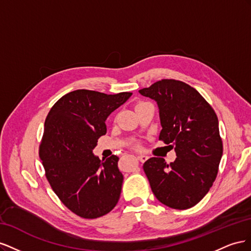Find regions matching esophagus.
Listing matches in <instances>:
<instances>
[{
  "mask_svg": "<svg viewBox=\"0 0 251 251\" xmlns=\"http://www.w3.org/2000/svg\"><path fill=\"white\" fill-rule=\"evenodd\" d=\"M138 159H139V160H140L141 162H144V161L148 160L149 157H148L147 155H139V156H138Z\"/></svg>",
  "mask_w": 251,
  "mask_h": 251,
  "instance_id": "esophagus-1",
  "label": "esophagus"
}]
</instances>
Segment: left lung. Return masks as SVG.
I'll use <instances>...</instances> for the list:
<instances>
[{
    "label": "left lung",
    "mask_w": 251,
    "mask_h": 251,
    "mask_svg": "<svg viewBox=\"0 0 251 251\" xmlns=\"http://www.w3.org/2000/svg\"><path fill=\"white\" fill-rule=\"evenodd\" d=\"M157 102L162 130L159 140L171 144L176 160L151 157L143 170L156 198L175 209L191 208L206 195L223 154L216 113L187 83L162 79L139 90Z\"/></svg>",
    "instance_id": "1"
}]
</instances>
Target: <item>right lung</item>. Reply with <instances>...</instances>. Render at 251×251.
Instances as JSON below:
<instances>
[{
    "label": "right lung",
    "instance_id": "obj_1",
    "mask_svg": "<svg viewBox=\"0 0 251 251\" xmlns=\"http://www.w3.org/2000/svg\"><path fill=\"white\" fill-rule=\"evenodd\" d=\"M132 96L76 90L64 95L45 121L39 155L53 191L75 215L95 219L117 204L124 176L119 158L104 160L93 154L107 133L105 120Z\"/></svg>",
    "mask_w": 251,
    "mask_h": 251
}]
</instances>
